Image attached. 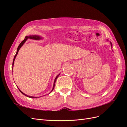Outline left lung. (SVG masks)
<instances>
[{"mask_svg":"<svg viewBox=\"0 0 127 127\" xmlns=\"http://www.w3.org/2000/svg\"><path fill=\"white\" fill-rule=\"evenodd\" d=\"M107 41H108V40H107ZM110 44L111 45V48H112V43H111V42H110Z\"/></svg>","mask_w":127,"mask_h":127,"instance_id":"8db88e82","label":"left lung"}]
</instances>
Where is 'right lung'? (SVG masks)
Instances as JSON below:
<instances>
[{"label": "right lung", "instance_id": "add662e5", "mask_svg": "<svg viewBox=\"0 0 127 127\" xmlns=\"http://www.w3.org/2000/svg\"><path fill=\"white\" fill-rule=\"evenodd\" d=\"M32 39V40H41V39H42V37L41 36H39V35H33L26 36H25V39L21 42V43L20 44V45H18V48H17L16 53V55H15V57H14V59H13V66H14V61H15V58H16V57L17 56V54H18V52L19 50H20V48L22 47L23 45V44L25 43V42L26 41V40H28V39ZM60 74H59L58 75L56 76V78L55 79V80H54V83H53V86L52 90H51V91L50 92L49 94L53 90V89H54V87H55V83H56V80H57V78L58 77V76L60 75ZM18 90H20V91L21 92V93H22L23 94V95H25V96H27V97H30V98H37V97L31 96H29V95H26V94H25V93H24L23 92H22L20 89H19V88H18Z\"/></svg>", "mask_w": 127, "mask_h": 127}]
</instances>
